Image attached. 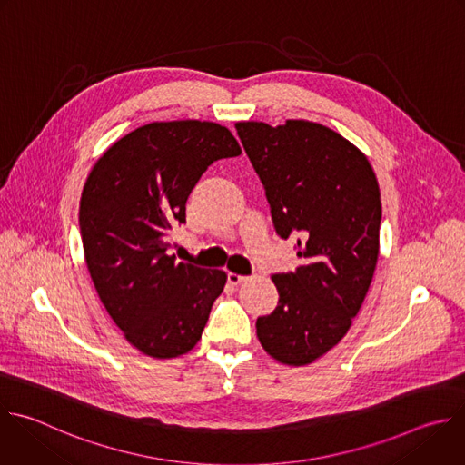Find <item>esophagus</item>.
<instances>
[{
	"label": "esophagus",
	"instance_id": "34e87169",
	"mask_svg": "<svg viewBox=\"0 0 465 465\" xmlns=\"http://www.w3.org/2000/svg\"><path fill=\"white\" fill-rule=\"evenodd\" d=\"M242 281H246V277H244V275H239V273H233V272H230V273H228V282H230V284L237 286V284H241Z\"/></svg>",
	"mask_w": 465,
	"mask_h": 465
}]
</instances>
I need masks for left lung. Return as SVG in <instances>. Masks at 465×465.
I'll return each mask as SVG.
<instances>
[{
    "mask_svg": "<svg viewBox=\"0 0 465 465\" xmlns=\"http://www.w3.org/2000/svg\"><path fill=\"white\" fill-rule=\"evenodd\" d=\"M275 232L297 237L302 264L272 281L279 302L257 318L262 349L282 365H308L334 349L365 301L380 255L381 201L365 154L308 120L237 122Z\"/></svg>",
    "mask_w": 465,
    "mask_h": 465,
    "instance_id": "1",
    "label": "left lung"
}]
</instances>
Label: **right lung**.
I'll list each match as a JSON object with an SVG mask.
<instances>
[{
  "label": "right lung",
  "mask_w": 465,
  "mask_h": 465,
  "mask_svg": "<svg viewBox=\"0 0 465 465\" xmlns=\"http://www.w3.org/2000/svg\"><path fill=\"white\" fill-rule=\"evenodd\" d=\"M241 145L215 122L145 124L116 140L93 166L80 199V233L96 293L136 351L170 360L203 336L226 272L168 255L172 226L201 175Z\"/></svg>",
  "instance_id": "obj_1"
}]
</instances>
